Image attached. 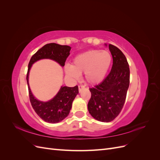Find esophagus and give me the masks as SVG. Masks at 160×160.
<instances>
[{"label": "esophagus", "mask_w": 160, "mask_h": 160, "mask_svg": "<svg viewBox=\"0 0 160 160\" xmlns=\"http://www.w3.org/2000/svg\"><path fill=\"white\" fill-rule=\"evenodd\" d=\"M78 88H79V91L80 92V91H81V89H83V88H85V86L82 85H79L78 86Z\"/></svg>", "instance_id": "esophagus-1"}]
</instances>
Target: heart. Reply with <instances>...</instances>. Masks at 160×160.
Listing matches in <instances>:
<instances>
[{
  "label": "heart",
  "instance_id": "heart-1",
  "mask_svg": "<svg viewBox=\"0 0 160 160\" xmlns=\"http://www.w3.org/2000/svg\"><path fill=\"white\" fill-rule=\"evenodd\" d=\"M112 62V56L106 50L93 49L76 56L72 65L65 66L66 74L74 80L85 73L86 81L90 84H98L103 81Z\"/></svg>",
  "mask_w": 160,
  "mask_h": 160
}]
</instances>
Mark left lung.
<instances>
[{
    "instance_id": "left-lung-1",
    "label": "left lung",
    "mask_w": 160,
    "mask_h": 160,
    "mask_svg": "<svg viewBox=\"0 0 160 160\" xmlns=\"http://www.w3.org/2000/svg\"><path fill=\"white\" fill-rule=\"evenodd\" d=\"M109 49L113 57L112 68L101 83L89 89L91 97L88 105L92 117L102 122H110L119 114L129 85L126 57L117 47L109 44Z\"/></svg>"
}]
</instances>
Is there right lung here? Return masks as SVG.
<instances>
[{
	"label": "right lung",
	"mask_w": 160,
	"mask_h": 160,
	"mask_svg": "<svg viewBox=\"0 0 160 160\" xmlns=\"http://www.w3.org/2000/svg\"><path fill=\"white\" fill-rule=\"evenodd\" d=\"M71 49V47L67 45H61L56 43L47 44L32 56L28 63L27 81L31 103L36 113L48 123H56L67 117L71 109L72 101L79 93L78 86L76 85L73 88L61 87L54 98L47 102H42L36 99L31 93L28 85V72L34 62L42 59H52L63 67L67 58L70 54Z\"/></svg>",
	"instance_id": "add662e5"
}]
</instances>
